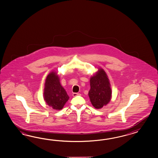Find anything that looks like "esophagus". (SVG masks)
<instances>
[{"label":"esophagus","instance_id":"obj_1","mask_svg":"<svg viewBox=\"0 0 158 158\" xmlns=\"http://www.w3.org/2000/svg\"><path fill=\"white\" fill-rule=\"evenodd\" d=\"M80 94H79V93H73V97H76L77 95H79Z\"/></svg>","mask_w":158,"mask_h":158}]
</instances>
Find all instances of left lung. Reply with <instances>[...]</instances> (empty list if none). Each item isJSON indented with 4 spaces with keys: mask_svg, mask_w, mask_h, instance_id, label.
Wrapping results in <instances>:
<instances>
[{
    "mask_svg": "<svg viewBox=\"0 0 158 158\" xmlns=\"http://www.w3.org/2000/svg\"><path fill=\"white\" fill-rule=\"evenodd\" d=\"M89 97L95 109H101L110 102L111 99V87L106 73L102 68L90 77Z\"/></svg>",
    "mask_w": 158,
    "mask_h": 158,
    "instance_id": "obj_1",
    "label": "left lung"
}]
</instances>
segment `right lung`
Listing matches in <instances>:
<instances>
[{"label":"right lung","instance_id":"right-lung-1","mask_svg":"<svg viewBox=\"0 0 158 158\" xmlns=\"http://www.w3.org/2000/svg\"><path fill=\"white\" fill-rule=\"evenodd\" d=\"M44 85L43 94L46 103L54 110L62 109L69 97L61 85L57 72L52 71L47 75Z\"/></svg>","mask_w":158,"mask_h":158}]
</instances>
